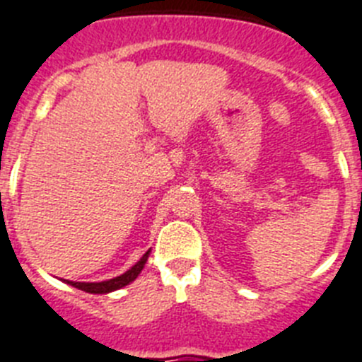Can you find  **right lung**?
<instances>
[{
	"label": "right lung",
	"instance_id": "add662e5",
	"mask_svg": "<svg viewBox=\"0 0 362 362\" xmlns=\"http://www.w3.org/2000/svg\"><path fill=\"white\" fill-rule=\"evenodd\" d=\"M148 256H150V251L144 252L143 258H141V260H139L132 269H128L124 274H120V276L110 278V280H106V282H71V280H67V284L76 287V289H82V291L86 293H95V295H104V293L117 291V289H120V287H124L128 286V284L134 282L135 278L139 276V273L143 271L144 264H146L148 260Z\"/></svg>",
	"mask_w": 362,
	"mask_h": 362
}]
</instances>
